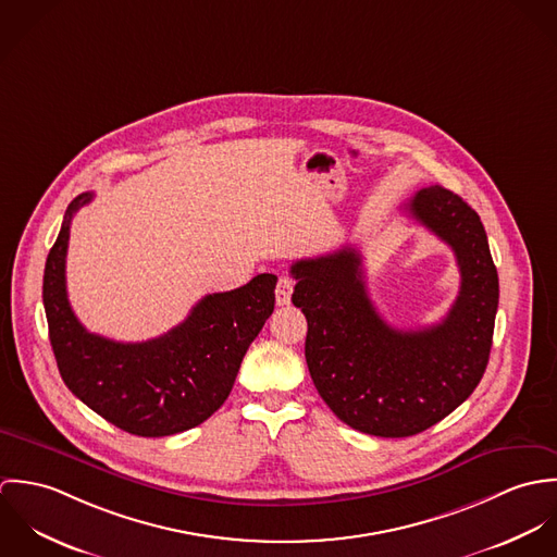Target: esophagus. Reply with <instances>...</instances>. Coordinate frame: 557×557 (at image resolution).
<instances>
[{
  "label": "esophagus",
  "mask_w": 557,
  "mask_h": 557,
  "mask_svg": "<svg viewBox=\"0 0 557 557\" xmlns=\"http://www.w3.org/2000/svg\"><path fill=\"white\" fill-rule=\"evenodd\" d=\"M292 292H294V281L287 276H281L276 283V305L285 307L292 302Z\"/></svg>",
  "instance_id": "esophagus-1"
}]
</instances>
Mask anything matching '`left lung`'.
Here are the masks:
<instances>
[{
    "instance_id": "left-lung-1",
    "label": "left lung",
    "mask_w": 557,
    "mask_h": 557,
    "mask_svg": "<svg viewBox=\"0 0 557 557\" xmlns=\"http://www.w3.org/2000/svg\"><path fill=\"white\" fill-rule=\"evenodd\" d=\"M403 210L444 239L459 263L461 289L440 323L420 330L386 323L351 246L292 265V302L309 323L305 356L319 397L345 424L377 437L422 433L474 393L499 302L484 227L459 195L429 186Z\"/></svg>"
}]
</instances>
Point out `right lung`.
I'll return each mask as SVG.
<instances>
[{
	"label": "right lung",
	"instance_id": "1",
	"mask_svg": "<svg viewBox=\"0 0 557 557\" xmlns=\"http://www.w3.org/2000/svg\"><path fill=\"white\" fill-rule=\"evenodd\" d=\"M94 193L75 197L49 250L42 302L60 375L69 391L117 429L164 437L208 420L230 397L242 358L274 311V274L208 294L166 334L120 343L91 334L71 309L66 250L71 221Z\"/></svg>",
	"mask_w": 557,
	"mask_h": 557
}]
</instances>
